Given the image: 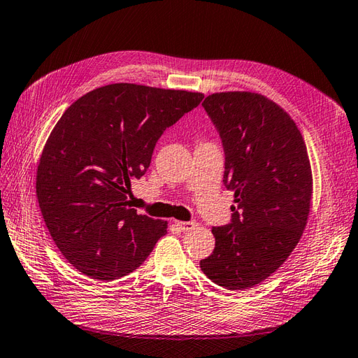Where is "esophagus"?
<instances>
[{"mask_svg":"<svg viewBox=\"0 0 358 358\" xmlns=\"http://www.w3.org/2000/svg\"><path fill=\"white\" fill-rule=\"evenodd\" d=\"M176 225L180 228L181 231H189L194 227H196V222H194V221H177Z\"/></svg>","mask_w":358,"mask_h":358,"instance_id":"34e87169","label":"esophagus"}]
</instances>
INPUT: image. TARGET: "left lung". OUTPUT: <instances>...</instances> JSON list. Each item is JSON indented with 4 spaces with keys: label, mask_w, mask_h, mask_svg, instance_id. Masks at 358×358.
I'll use <instances>...</instances> for the list:
<instances>
[{
    "label": "left lung",
    "mask_w": 358,
    "mask_h": 358,
    "mask_svg": "<svg viewBox=\"0 0 358 358\" xmlns=\"http://www.w3.org/2000/svg\"><path fill=\"white\" fill-rule=\"evenodd\" d=\"M203 107L221 136L224 185L234 190L231 221L213 227V254L199 262L228 290L266 280L298 245L310 213V160L293 119L251 92L208 95Z\"/></svg>",
    "instance_id": "obj_1"
}]
</instances>
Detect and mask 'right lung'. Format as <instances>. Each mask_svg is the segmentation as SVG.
Here are the masks:
<instances>
[{
	"label": "right lung",
	"instance_id": "right-lung-1",
	"mask_svg": "<svg viewBox=\"0 0 358 358\" xmlns=\"http://www.w3.org/2000/svg\"><path fill=\"white\" fill-rule=\"evenodd\" d=\"M203 98L116 83L62 115L41 155L36 195L54 243L76 269L101 281L125 277L168 233L164 221L130 208L125 194L150 168L163 131Z\"/></svg>",
	"mask_w": 358,
	"mask_h": 358
}]
</instances>
